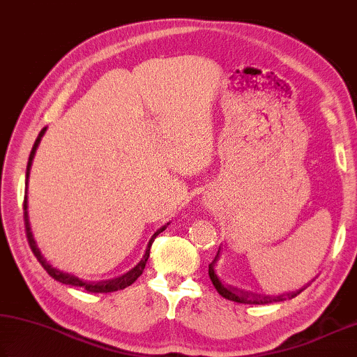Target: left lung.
Here are the masks:
<instances>
[{
	"label": "left lung",
	"mask_w": 357,
	"mask_h": 357,
	"mask_svg": "<svg viewBox=\"0 0 357 357\" xmlns=\"http://www.w3.org/2000/svg\"><path fill=\"white\" fill-rule=\"evenodd\" d=\"M220 251H221V248L218 249V254H216L215 260L208 265V274H210L211 282H213L218 293H220L222 298L229 299V301H235V303H241V304H270V303H279V301H285V299H291V298L298 296L299 293H301L305 289V287H304V289L298 290V291H291V293H287V295H279V296H274L273 298V296H261V295H257V293L241 291V290L232 289V287L224 285L221 282V279L218 278V274L215 273L216 261H218V259H220Z\"/></svg>",
	"instance_id": "left-lung-1"
}]
</instances>
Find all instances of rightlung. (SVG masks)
<instances>
[{
    "instance_id": "1",
    "label": "right lung",
    "mask_w": 357,
    "mask_h": 357,
    "mask_svg": "<svg viewBox=\"0 0 357 357\" xmlns=\"http://www.w3.org/2000/svg\"><path fill=\"white\" fill-rule=\"evenodd\" d=\"M45 131H47V127L40 130V133H39V136H37V139H36L34 146H33V150H31V153H29V160H28V166H26V182H24V185H26V191H28V178H29L31 165H33V158H34V155H36V150H37V147H39L40 139H42V136L45 135ZM23 220H24V229H26V236H28V243H29V246H31V251L34 252L36 259L39 260V264L43 266V270H45L50 274V276H52L54 280H58V282H61V284L72 285V287H83L84 290L91 291V293H111V291L123 290L125 287H130L131 284H133L135 280L142 274L144 268H146L147 259H149V255H150V246H152L153 240L167 226V224H166V226H162L161 229L156 230V232L152 235V238H150V241H149L144 257L141 259L139 264H137L135 268H131L128 273H125V274H122V276H119L116 279L102 280V282H84V280H81L79 278H75L73 274H68V273H64V271H61V270H56V268H53L45 259H43L40 249L37 248V245H36V240H34V236H33V232H31L29 218H28V197H26V195H24V201H23Z\"/></svg>"
}]
</instances>
